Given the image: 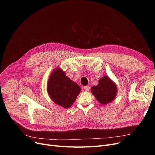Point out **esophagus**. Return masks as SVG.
<instances>
[{"instance_id":"obj_1","label":"esophagus","mask_w":155,"mask_h":155,"mask_svg":"<svg viewBox=\"0 0 155 155\" xmlns=\"http://www.w3.org/2000/svg\"><path fill=\"white\" fill-rule=\"evenodd\" d=\"M84 89L85 91L88 92V91H89V90H90V87H89L88 85L85 86V87H84Z\"/></svg>"}]
</instances>
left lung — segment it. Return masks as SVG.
<instances>
[{"label":"left lung","mask_w":155,"mask_h":155,"mask_svg":"<svg viewBox=\"0 0 155 155\" xmlns=\"http://www.w3.org/2000/svg\"><path fill=\"white\" fill-rule=\"evenodd\" d=\"M91 92L100 104L105 105L115 99L117 86L109 77L104 76L99 80L98 85L91 88Z\"/></svg>","instance_id":"8db88e82"}]
</instances>
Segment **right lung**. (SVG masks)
<instances>
[{
  "label": "right lung",
  "mask_w": 155,
  "mask_h": 155,
  "mask_svg": "<svg viewBox=\"0 0 155 155\" xmlns=\"http://www.w3.org/2000/svg\"><path fill=\"white\" fill-rule=\"evenodd\" d=\"M47 91L52 101L64 108H68L80 93V87L65 75L60 68L55 69L48 81Z\"/></svg>",
  "instance_id": "add662e5"
}]
</instances>
